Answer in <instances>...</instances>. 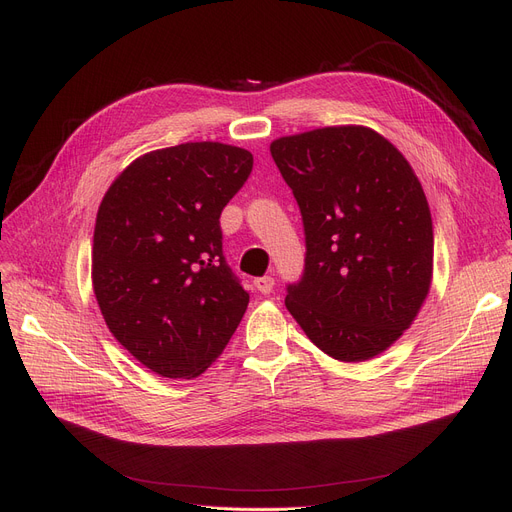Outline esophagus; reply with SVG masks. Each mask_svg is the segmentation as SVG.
<instances>
[{
	"instance_id": "1",
	"label": "esophagus",
	"mask_w": 512,
	"mask_h": 512,
	"mask_svg": "<svg viewBox=\"0 0 512 512\" xmlns=\"http://www.w3.org/2000/svg\"><path fill=\"white\" fill-rule=\"evenodd\" d=\"M253 286H255V290L261 292V294H270L272 288H274V278H272V276L255 278V280H253Z\"/></svg>"
}]
</instances>
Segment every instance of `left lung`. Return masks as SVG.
Returning a JSON list of instances; mask_svg holds the SVG:
<instances>
[{
    "mask_svg": "<svg viewBox=\"0 0 512 512\" xmlns=\"http://www.w3.org/2000/svg\"><path fill=\"white\" fill-rule=\"evenodd\" d=\"M305 226V272L286 309L336 361L382 355L415 321L434 274L419 178L380 132L326 126L270 145Z\"/></svg>",
    "mask_w": 512,
    "mask_h": 512,
    "instance_id": "8db88e82",
    "label": "left lung"
}]
</instances>
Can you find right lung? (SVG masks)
<instances>
[{
  "instance_id": "right-lung-1",
  "label": "right lung",
  "mask_w": 512,
  "mask_h": 512,
  "mask_svg": "<svg viewBox=\"0 0 512 512\" xmlns=\"http://www.w3.org/2000/svg\"><path fill=\"white\" fill-rule=\"evenodd\" d=\"M253 155L201 141L149 151L107 188L91 278L107 328L161 378L191 380L222 355L249 305L226 265L220 215Z\"/></svg>"
}]
</instances>
